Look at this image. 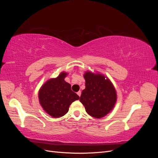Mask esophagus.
I'll list each match as a JSON object with an SVG mask.
<instances>
[{
    "label": "esophagus",
    "mask_w": 158,
    "mask_h": 158,
    "mask_svg": "<svg viewBox=\"0 0 158 158\" xmlns=\"http://www.w3.org/2000/svg\"><path fill=\"white\" fill-rule=\"evenodd\" d=\"M77 94H78V95L79 97H80V95H81V92H80V91H79V92H77Z\"/></svg>",
    "instance_id": "obj_1"
}]
</instances>
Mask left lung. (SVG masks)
I'll use <instances>...</instances> for the list:
<instances>
[{
	"label": "left lung",
	"mask_w": 158,
	"mask_h": 158,
	"mask_svg": "<svg viewBox=\"0 0 158 158\" xmlns=\"http://www.w3.org/2000/svg\"><path fill=\"white\" fill-rule=\"evenodd\" d=\"M85 88L83 89L80 102L90 116L100 118L106 116L114 108L117 99L116 89L107 76L86 71L84 74Z\"/></svg>",
	"instance_id": "8db88e82"
}]
</instances>
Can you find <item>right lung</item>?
<instances>
[{
	"mask_svg": "<svg viewBox=\"0 0 158 158\" xmlns=\"http://www.w3.org/2000/svg\"><path fill=\"white\" fill-rule=\"evenodd\" d=\"M67 75V73L62 72L56 78L48 80L38 93L43 109L53 118L64 116L69 111L71 103L80 98L71 90V85L64 80Z\"/></svg>",
	"mask_w": 158,
	"mask_h": 158,
	"instance_id": "1",
	"label": "right lung"
}]
</instances>
